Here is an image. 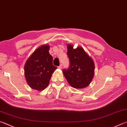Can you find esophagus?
I'll return each instance as SVG.
<instances>
[{
	"mask_svg": "<svg viewBox=\"0 0 127 127\" xmlns=\"http://www.w3.org/2000/svg\"><path fill=\"white\" fill-rule=\"evenodd\" d=\"M62 64H60V65L58 66V68L59 69H62Z\"/></svg>",
	"mask_w": 127,
	"mask_h": 127,
	"instance_id": "obj_1",
	"label": "esophagus"
}]
</instances>
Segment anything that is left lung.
<instances>
[{"label": "left lung", "instance_id": "8db88e82", "mask_svg": "<svg viewBox=\"0 0 127 127\" xmlns=\"http://www.w3.org/2000/svg\"><path fill=\"white\" fill-rule=\"evenodd\" d=\"M67 55L70 65L63 70L64 75L70 86L77 89L86 88L91 83L94 74V62L83 48L74 49L73 45H67Z\"/></svg>", "mask_w": 127, "mask_h": 127}]
</instances>
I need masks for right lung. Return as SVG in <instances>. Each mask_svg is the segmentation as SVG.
I'll return each instance as SVG.
<instances>
[{"label": "right lung", "mask_w": 127, "mask_h": 127, "mask_svg": "<svg viewBox=\"0 0 127 127\" xmlns=\"http://www.w3.org/2000/svg\"><path fill=\"white\" fill-rule=\"evenodd\" d=\"M49 50L48 45H41L33 52L25 64V79L32 89L40 91L46 88L52 74L57 68L53 64V57Z\"/></svg>", "instance_id": "1"}]
</instances>
